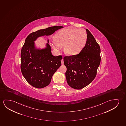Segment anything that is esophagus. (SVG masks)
<instances>
[{
  "label": "esophagus",
  "instance_id": "1",
  "mask_svg": "<svg viewBox=\"0 0 126 126\" xmlns=\"http://www.w3.org/2000/svg\"><path fill=\"white\" fill-rule=\"evenodd\" d=\"M61 62H62V64H64V59H63V58H62V60H61Z\"/></svg>",
  "mask_w": 126,
  "mask_h": 126
}]
</instances>
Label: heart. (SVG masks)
<instances>
[{"label":"heart","mask_w":126,"mask_h":126,"mask_svg":"<svg viewBox=\"0 0 126 126\" xmlns=\"http://www.w3.org/2000/svg\"><path fill=\"white\" fill-rule=\"evenodd\" d=\"M87 33L83 30L67 28L59 31L53 41L55 48L59 49L64 46V51L69 55L79 53L87 42Z\"/></svg>","instance_id":"obj_1"}]
</instances>
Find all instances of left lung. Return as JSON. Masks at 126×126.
Masks as SVG:
<instances>
[{
  "label": "left lung",
  "instance_id": "8db88e82",
  "mask_svg": "<svg viewBox=\"0 0 126 126\" xmlns=\"http://www.w3.org/2000/svg\"><path fill=\"white\" fill-rule=\"evenodd\" d=\"M87 42L79 54L64 57L67 82L76 89L83 88L94 79L101 62L100 48L90 32L86 29Z\"/></svg>",
  "mask_w": 126,
  "mask_h": 126
}]
</instances>
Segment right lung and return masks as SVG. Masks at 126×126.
<instances>
[{
	"mask_svg": "<svg viewBox=\"0 0 126 126\" xmlns=\"http://www.w3.org/2000/svg\"><path fill=\"white\" fill-rule=\"evenodd\" d=\"M63 27L54 26L40 30L26 38L21 51L20 68L23 77L33 87L41 89L48 85L53 75L61 65L62 58V55H53L48 43L45 49L35 48L34 41L38 37L51 35Z\"/></svg>",
	"mask_w": 126,
	"mask_h": 126,
	"instance_id": "add662e5",
	"label": "right lung"
}]
</instances>
